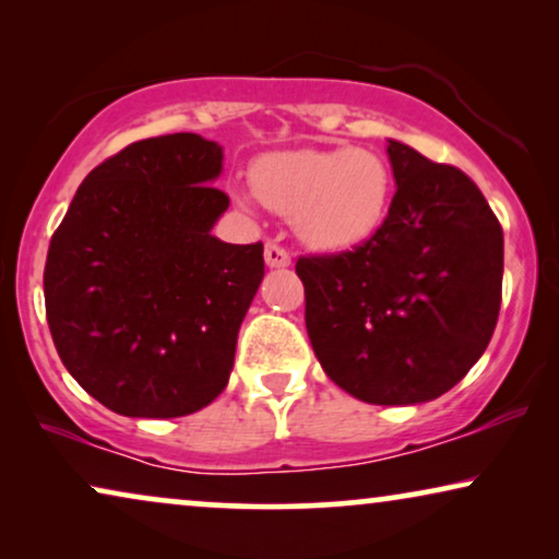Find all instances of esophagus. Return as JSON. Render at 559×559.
<instances>
[{"label":"esophagus","instance_id":"1","mask_svg":"<svg viewBox=\"0 0 559 559\" xmlns=\"http://www.w3.org/2000/svg\"><path fill=\"white\" fill-rule=\"evenodd\" d=\"M264 262H266V266H289L287 249L280 247V243L270 241L264 247Z\"/></svg>","mask_w":559,"mask_h":559}]
</instances>
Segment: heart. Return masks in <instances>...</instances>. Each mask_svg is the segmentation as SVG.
<instances>
[{"label": "heart", "instance_id": "heart-1", "mask_svg": "<svg viewBox=\"0 0 559 559\" xmlns=\"http://www.w3.org/2000/svg\"><path fill=\"white\" fill-rule=\"evenodd\" d=\"M251 188L266 209L293 216L310 249L361 247L384 224L394 178L369 150H295L257 159Z\"/></svg>", "mask_w": 559, "mask_h": 559}]
</instances>
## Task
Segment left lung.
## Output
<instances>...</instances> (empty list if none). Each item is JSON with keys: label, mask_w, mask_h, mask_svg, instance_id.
I'll list each match as a JSON object with an SVG mask.
<instances>
[{"label": "left lung", "mask_w": 559, "mask_h": 559, "mask_svg": "<svg viewBox=\"0 0 559 559\" xmlns=\"http://www.w3.org/2000/svg\"><path fill=\"white\" fill-rule=\"evenodd\" d=\"M396 193L369 241L300 257L305 325L320 366L369 404L453 389L491 341L503 231L476 182L389 140Z\"/></svg>", "instance_id": "8db88e82"}]
</instances>
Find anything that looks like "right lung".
<instances>
[{
    "label": "right lung",
    "instance_id": "right-lung-1",
    "mask_svg": "<svg viewBox=\"0 0 559 559\" xmlns=\"http://www.w3.org/2000/svg\"><path fill=\"white\" fill-rule=\"evenodd\" d=\"M224 150L178 132L94 167L50 239L45 316L60 361L124 417L203 409L228 384L236 335L264 277L262 241L211 234L228 195Z\"/></svg>",
    "mask_w": 559,
    "mask_h": 559
}]
</instances>
